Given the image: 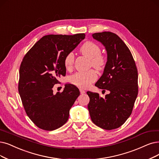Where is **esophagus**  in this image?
<instances>
[{
    "label": "esophagus",
    "instance_id": "34e87169",
    "mask_svg": "<svg viewBox=\"0 0 159 159\" xmlns=\"http://www.w3.org/2000/svg\"><path fill=\"white\" fill-rule=\"evenodd\" d=\"M80 93H81V94H84V93H85V91L84 89H80Z\"/></svg>",
    "mask_w": 159,
    "mask_h": 159
}]
</instances>
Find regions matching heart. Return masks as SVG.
<instances>
[{
  "label": "heart",
  "mask_w": 159,
  "mask_h": 159,
  "mask_svg": "<svg viewBox=\"0 0 159 159\" xmlns=\"http://www.w3.org/2000/svg\"><path fill=\"white\" fill-rule=\"evenodd\" d=\"M80 52L89 59V65L95 69L102 70L106 63V59L101 54L98 45L93 42H87L80 49ZM74 63V55L72 53H68L64 59V65L67 70L72 68ZM97 75L93 70L85 72H78L71 75L69 78L72 84L80 88H87L96 80Z\"/></svg>",
  "instance_id": "obj_1"
}]
</instances>
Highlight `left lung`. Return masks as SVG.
<instances>
[{
    "label": "left lung",
    "mask_w": 159,
    "mask_h": 159,
    "mask_svg": "<svg viewBox=\"0 0 159 159\" xmlns=\"http://www.w3.org/2000/svg\"><path fill=\"white\" fill-rule=\"evenodd\" d=\"M107 52L104 72L95 86L109 91L105 98L87 91L90 101L88 110L92 121L105 130L119 128L132 113L138 96V70L129 48L115 33H94Z\"/></svg>",
    "instance_id": "left-lung-1"
}]
</instances>
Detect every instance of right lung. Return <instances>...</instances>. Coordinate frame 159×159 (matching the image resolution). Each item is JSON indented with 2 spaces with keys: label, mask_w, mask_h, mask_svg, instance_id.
Returning <instances> with one entry per match:
<instances>
[{
  "label": "right lung",
  "mask_w": 159,
  "mask_h": 159,
  "mask_svg": "<svg viewBox=\"0 0 159 159\" xmlns=\"http://www.w3.org/2000/svg\"><path fill=\"white\" fill-rule=\"evenodd\" d=\"M85 34L43 36L25 55L20 68L18 91L27 115L39 128L54 130L65 125L70 110L80 94L66 84L53 94L58 79L65 76V56L85 39Z\"/></svg>",
  "instance_id": "1"
}]
</instances>
